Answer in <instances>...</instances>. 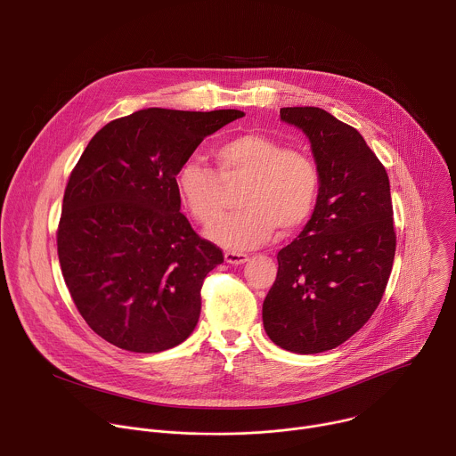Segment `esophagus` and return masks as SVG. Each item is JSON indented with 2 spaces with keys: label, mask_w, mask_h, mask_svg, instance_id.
<instances>
[{
  "label": "esophagus",
  "mask_w": 456,
  "mask_h": 456,
  "mask_svg": "<svg viewBox=\"0 0 456 456\" xmlns=\"http://www.w3.org/2000/svg\"><path fill=\"white\" fill-rule=\"evenodd\" d=\"M247 259H248V256L243 252H231V250L225 252V262L231 265H241L247 262Z\"/></svg>",
  "instance_id": "obj_1"
}]
</instances>
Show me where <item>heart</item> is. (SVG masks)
Wrapping results in <instances>:
<instances>
[{
	"label": "heart",
	"instance_id": "b5f03b06",
	"mask_svg": "<svg viewBox=\"0 0 456 456\" xmlns=\"http://www.w3.org/2000/svg\"><path fill=\"white\" fill-rule=\"evenodd\" d=\"M215 160L218 173L197 160L182 164L175 185L187 213L208 227L223 214V183L246 180L240 193L244 209L208 231L224 248H256L273 238L278 225L292 231L312 216L319 171L306 153L248 132L224 141L215 150Z\"/></svg>",
	"mask_w": 456,
	"mask_h": 456
}]
</instances>
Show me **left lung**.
Wrapping results in <instances>:
<instances>
[{
	"mask_svg": "<svg viewBox=\"0 0 456 456\" xmlns=\"http://www.w3.org/2000/svg\"><path fill=\"white\" fill-rule=\"evenodd\" d=\"M280 117L308 137L319 192L303 232L278 252L264 327L283 350L319 354L361 330L382 299L397 243L392 194L355 127L314 106Z\"/></svg>",
	"mask_w": 456,
	"mask_h": 456,
	"instance_id": "obj_1",
	"label": "left lung"
}]
</instances>
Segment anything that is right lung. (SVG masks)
I'll return each mask as SVG.
<instances>
[{
    "mask_svg": "<svg viewBox=\"0 0 456 456\" xmlns=\"http://www.w3.org/2000/svg\"><path fill=\"white\" fill-rule=\"evenodd\" d=\"M240 110H139L108 122L76 164L57 227L64 283L104 341L157 354L185 341L206 276L224 262L180 213L175 178Z\"/></svg>",
    "mask_w": 456,
    "mask_h": 456,
    "instance_id": "1",
    "label": "right lung"
}]
</instances>
